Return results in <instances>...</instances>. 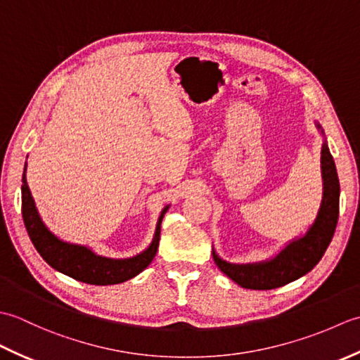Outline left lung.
<instances>
[{"label": "left lung", "instance_id": "1", "mask_svg": "<svg viewBox=\"0 0 360 360\" xmlns=\"http://www.w3.org/2000/svg\"><path fill=\"white\" fill-rule=\"evenodd\" d=\"M316 127L323 134L322 127L319 124H316ZM320 164H322L323 179L322 202H320L314 223L303 236L289 241L274 258L259 263H227L218 257L215 250H212L213 259L221 272H224L236 285L257 290L280 288L312 271V267L323 257L326 248L333 240L335 226H338L340 196L338 170H335L334 159L326 141L322 143Z\"/></svg>", "mask_w": 360, "mask_h": 360}]
</instances>
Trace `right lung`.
<instances>
[{"mask_svg": "<svg viewBox=\"0 0 360 360\" xmlns=\"http://www.w3.org/2000/svg\"><path fill=\"white\" fill-rule=\"evenodd\" d=\"M21 181V213L29 238L38 250V254L43 257L44 262L56 271L62 272L74 280L88 283V285H117V283H124L136 277L137 274H141L153 262V258H155L159 246L160 223H162V218L168 210V205H165L164 210L160 212V217L156 224V232L150 246L136 257L114 259L97 255L85 246L71 244L57 238L44 226L40 215H38L32 193H30L26 181V165Z\"/></svg>", "mask_w": 360, "mask_h": 360, "instance_id": "obj_1", "label": "right lung"}]
</instances>
